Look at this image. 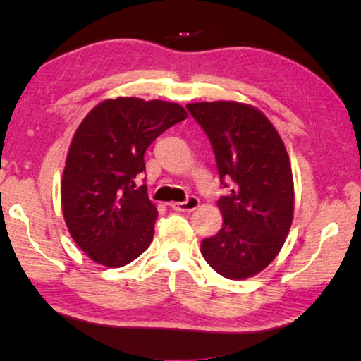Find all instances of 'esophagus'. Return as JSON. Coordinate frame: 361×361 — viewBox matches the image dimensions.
Returning a JSON list of instances; mask_svg holds the SVG:
<instances>
[{
	"label": "esophagus",
	"mask_w": 361,
	"mask_h": 361,
	"mask_svg": "<svg viewBox=\"0 0 361 361\" xmlns=\"http://www.w3.org/2000/svg\"><path fill=\"white\" fill-rule=\"evenodd\" d=\"M170 207H172L173 210H178V212H192L199 207V199L191 195V197H188L185 202H172L170 204Z\"/></svg>",
	"instance_id": "obj_1"
}]
</instances>
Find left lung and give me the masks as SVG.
<instances>
[{
    "mask_svg": "<svg viewBox=\"0 0 361 361\" xmlns=\"http://www.w3.org/2000/svg\"><path fill=\"white\" fill-rule=\"evenodd\" d=\"M186 108L210 140L219 178L232 181L231 194L218 199L221 229L202 240L200 252L219 276L253 277L276 259L293 221L295 185L283 140L264 113L247 103Z\"/></svg>",
    "mask_w": 361,
    "mask_h": 361,
    "instance_id": "1",
    "label": "left lung"
}]
</instances>
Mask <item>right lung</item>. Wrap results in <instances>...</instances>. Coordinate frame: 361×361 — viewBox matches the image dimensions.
<instances>
[{"label":"right lung","instance_id":"1","mask_svg":"<svg viewBox=\"0 0 361 361\" xmlns=\"http://www.w3.org/2000/svg\"><path fill=\"white\" fill-rule=\"evenodd\" d=\"M186 118L178 103L119 97L99 103L79 124L60 194L70 235L92 261L122 267L149 247L157 209L135 178L148 146Z\"/></svg>","mask_w":361,"mask_h":361}]
</instances>
